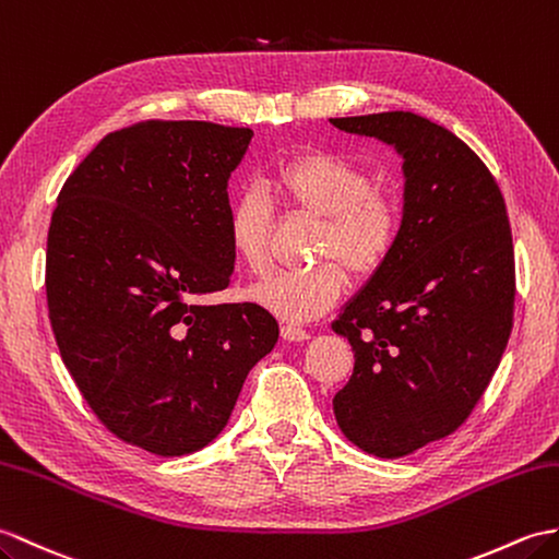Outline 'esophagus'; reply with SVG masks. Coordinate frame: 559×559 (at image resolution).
<instances>
[{"instance_id": "34e87169", "label": "esophagus", "mask_w": 559, "mask_h": 559, "mask_svg": "<svg viewBox=\"0 0 559 559\" xmlns=\"http://www.w3.org/2000/svg\"><path fill=\"white\" fill-rule=\"evenodd\" d=\"M281 335L285 341H293V343L309 341V331L302 326H295V323H285V326H281Z\"/></svg>"}]
</instances>
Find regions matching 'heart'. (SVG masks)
Segmentation results:
<instances>
[{
	"mask_svg": "<svg viewBox=\"0 0 559 559\" xmlns=\"http://www.w3.org/2000/svg\"><path fill=\"white\" fill-rule=\"evenodd\" d=\"M271 192L290 206L323 218L309 269L278 271L257 283L252 300L285 321H311L341 300L349 274L371 276L391 259L402 230L395 194L373 188L367 168L333 152H307L281 162L271 176ZM271 202L259 188H245L230 202L228 242L238 264L259 276L271 264ZM338 258L344 264L331 263Z\"/></svg>",
	"mask_w": 559,
	"mask_h": 559,
	"instance_id": "obj_1",
	"label": "heart"
}]
</instances>
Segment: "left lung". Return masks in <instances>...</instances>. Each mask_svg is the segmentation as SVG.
Here are the masks:
<instances>
[{"mask_svg": "<svg viewBox=\"0 0 559 559\" xmlns=\"http://www.w3.org/2000/svg\"><path fill=\"white\" fill-rule=\"evenodd\" d=\"M331 123L405 159L400 240L331 326L355 353L335 421L395 460L457 431L500 365L514 317L510 218L496 178L448 128L412 111Z\"/></svg>", "mask_w": 559, "mask_h": 559, "instance_id": "left-lung-1", "label": "left lung"}]
</instances>
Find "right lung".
I'll list each match as a JSON object with an SVG mask.
<instances>
[{
	"label": "right lung",
	"instance_id": "add662e5",
	"mask_svg": "<svg viewBox=\"0 0 559 559\" xmlns=\"http://www.w3.org/2000/svg\"><path fill=\"white\" fill-rule=\"evenodd\" d=\"M250 128L142 121L67 178L47 233L45 288L63 365L109 431L162 457L224 431L250 369L278 341L228 288V178Z\"/></svg>",
	"mask_w": 559,
	"mask_h": 559
}]
</instances>
